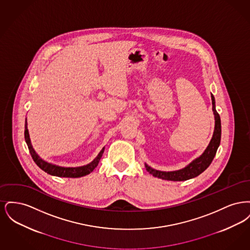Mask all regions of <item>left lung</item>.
Returning a JSON list of instances; mask_svg holds the SVG:
<instances>
[{"mask_svg":"<svg viewBox=\"0 0 250 250\" xmlns=\"http://www.w3.org/2000/svg\"><path fill=\"white\" fill-rule=\"evenodd\" d=\"M212 97V104H213V111H214V120H215V125H214V135L209 143L208 147L204 151L199 158L195 159L192 163H190L188 167H186L183 169L176 170V171H159L153 169L147 165L146 169L153 174V176L157 177V178L163 179V180H167V181H187L194 177L199 176L201 173H202L210 164L212 163L214 159V155L216 154L217 148L220 144V140H221V121H220V116L218 112L215 109V102H214V95H211Z\"/></svg>","mask_w":250,"mask_h":250,"instance_id":"obj_1","label":"left lung"}]
</instances>
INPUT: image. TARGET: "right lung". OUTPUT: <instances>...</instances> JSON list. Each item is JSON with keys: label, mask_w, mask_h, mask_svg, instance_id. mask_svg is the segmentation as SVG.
Returning <instances> with one entry per match:
<instances>
[{"label": "right lung", "mask_w": 250, "mask_h": 250, "mask_svg": "<svg viewBox=\"0 0 250 250\" xmlns=\"http://www.w3.org/2000/svg\"><path fill=\"white\" fill-rule=\"evenodd\" d=\"M24 137H25V142L28 145L30 154L32 155L34 161L36 162V165L39 167L42 170H44L45 172H47L50 175L53 176H58V177H72V178H77V177H82L85 176L89 173H91L95 167L98 165L99 160L101 159L102 155L104 153V149L103 148L101 150V152L99 153V155L96 156L95 160L93 162H91L90 164L83 167H63L55 166L52 164H49L45 162L44 160H42L38 155H36L32 144L31 141L29 138V132L27 129V121L25 122V130H24Z\"/></svg>", "instance_id": "right-lung-1"}]
</instances>
